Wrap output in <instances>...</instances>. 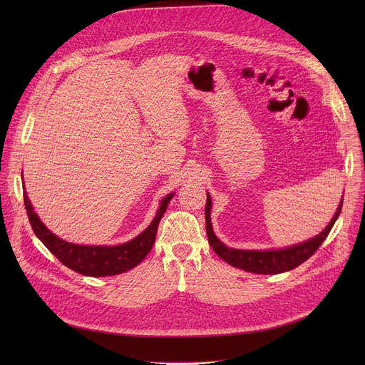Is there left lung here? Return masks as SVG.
Returning a JSON list of instances; mask_svg holds the SVG:
<instances>
[{
	"label": "left lung",
	"instance_id": "1",
	"mask_svg": "<svg viewBox=\"0 0 365 365\" xmlns=\"http://www.w3.org/2000/svg\"><path fill=\"white\" fill-rule=\"evenodd\" d=\"M211 196L207 193L206 196V206H205V224H206V234L210 245L214 248V251L225 262L237 269L257 273V274H279L283 272H289L304 263L307 258H310L317 252V250L321 247V244L325 241L328 234L331 232L335 221L339 217L342 202L338 206V211L335 212V217L329 222V225L315 238H312L306 242L283 248V250H269V251H255V250H234L228 248L225 244H222L214 234L212 225H211Z\"/></svg>",
	"mask_w": 365,
	"mask_h": 365
}]
</instances>
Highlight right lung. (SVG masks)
I'll return each mask as SVG.
<instances>
[{
	"label": "right lung",
	"instance_id": "add662e5",
	"mask_svg": "<svg viewBox=\"0 0 365 365\" xmlns=\"http://www.w3.org/2000/svg\"><path fill=\"white\" fill-rule=\"evenodd\" d=\"M175 193L168 195L158 211V215L153 220L150 227L144 230L134 240L120 244L115 247H99V245H78L66 242L51 234L43 222L38 220L37 214L33 211V206L24 192V205L27 210V217L30 225L37 235V238L46 245V248L53 254L59 262H62L71 270L91 277L115 276L138 266L150 250L154 245L155 234H158L159 222L168 210V205Z\"/></svg>",
	"mask_w": 365,
	"mask_h": 365
}]
</instances>
